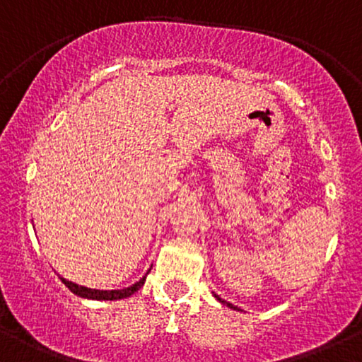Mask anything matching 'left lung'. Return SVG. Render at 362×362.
<instances>
[{
  "mask_svg": "<svg viewBox=\"0 0 362 362\" xmlns=\"http://www.w3.org/2000/svg\"><path fill=\"white\" fill-rule=\"evenodd\" d=\"M216 298H217V300H219V302H223V303H226V305H228V307H230V308H234V310H238V307L230 305V303H229V302H226V300H221L219 297H217V295H216Z\"/></svg>",
  "mask_w": 362,
  "mask_h": 362,
  "instance_id": "1",
  "label": "left lung"
}]
</instances>
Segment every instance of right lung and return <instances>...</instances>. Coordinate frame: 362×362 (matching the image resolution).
Segmentation results:
<instances>
[{
	"label": "right lung",
	"instance_id": "add662e5",
	"mask_svg": "<svg viewBox=\"0 0 362 362\" xmlns=\"http://www.w3.org/2000/svg\"><path fill=\"white\" fill-rule=\"evenodd\" d=\"M145 278L143 276L141 280L134 283V285L128 286V288H123V290H93V288H86V286H79L76 285V283L65 280V278H60V280L64 281V285L67 286L69 290L72 291V293L79 295L82 298H93V300H119V298H126L129 297V295H133L134 291H138L141 288L143 285H145Z\"/></svg>",
	"mask_w": 362,
	"mask_h": 362
}]
</instances>
